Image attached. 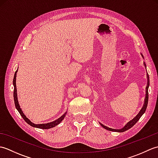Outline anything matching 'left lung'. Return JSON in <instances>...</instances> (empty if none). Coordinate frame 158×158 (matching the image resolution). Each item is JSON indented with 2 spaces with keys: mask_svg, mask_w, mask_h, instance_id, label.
Wrapping results in <instances>:
<instances>
[{
  "mask_svg": "<svg viewBox=\"0 0 158 158\" xmlns=\"http://www.w3.org/2000/svg\"><path fill=\"white\" fill-rule=\"evenodd\" d=\"M145 66H146V64L145 63ZM147 80H148V81H147V88H146V96H145V103H144V105L143 106V108L140 110V111L139 112V113L138 115H136V117H135V118H134L132 121H130L128 123H127L126 125L124 126L122 129H120V130H116V129H113V128H110L109 127H106L105 126H104L103 124L100 123V125H101L104 128H105L106 130H108L110 131H114V132H125V131L129 130L130 128H131L135 124L138 122L139 120V119L140 118V117H141L144 113L145 112V110L147 109V104H148V99H149V93H148V88H149V75H147Z\"/></svg>",
  "mask_w": 158,
  "mask_h": 158,
  "instance_id": "1",
  "label": "left lung"
}]
</instances>
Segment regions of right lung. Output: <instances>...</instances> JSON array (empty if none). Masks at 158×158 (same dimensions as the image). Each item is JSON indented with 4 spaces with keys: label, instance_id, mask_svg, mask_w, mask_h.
<instances>
[{
    "label": "right lung",
    "instance_id": "right-lung-1",
    "mask_svg": "<svg viewBox=\"0 0 158 158\" xmlns=\"http://www.w3.org/2000/svg\"><path fill=\"white\" fill-rule=\"evenodd\" d=\"M18 72V70H16L14 75V77H13V86H14V90H13V98H14V102H15V105L17 110H18L19 113L21 116L23 117V119L25 120V122L26 123H28L29 125H31L32 127H38V128H41V129H49L52 128V127H55L56 126L58 125V124L62 122V121L64 119L65 117V114L63 115L62 117H60L59 119H58L57 120L54 121V122H52L51 123H43V124H35L34 123L31 122L27 117H26V115L23 114V113L22 112V110L20 108L19 105L18 103V96H17V89H16V73Z\"/></svg>",
    "mask_w": 158,
    "mask_h": 158
}]
</instances>
